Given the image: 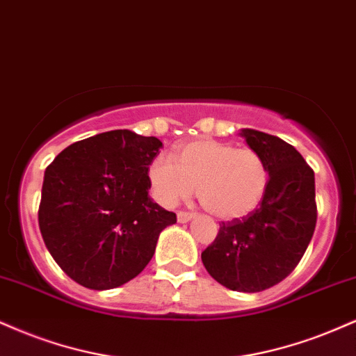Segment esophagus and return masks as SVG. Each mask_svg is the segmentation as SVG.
<instances>
[{"label":"esophagus","instance_id":"esophagus-1","mask_svg":"<svg viewBox=\"0 0 356 356\" xmlns=\"http://www.w3.org/2000/svg\"><path fill=\"white\" fill-rule=\"evenodd\" d=\"M192 217H194V213H192V212H186V211H179L177 212V220L182 222V224H184V222H189Z\"/></svg>","mask_w":356,"mask_h":356}]
</instances>
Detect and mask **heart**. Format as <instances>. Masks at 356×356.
Wrapping results in <instances>:
<instances>
[{
  "instance_id": "obj_1",
  "label": "heart",
  "mask_w": 356,
  "mask_h": 356,
  "mask_svg": "<svg viewBox=\"0 0 356 356\" xmlns=\"http://www.w3.org/2000/svg\"><path fill=\"white\" fill-rule=\"evenodd\" d=\"M149 181L162 204L174 205L199 189L205 211L220 220H238L264 200L268 169L254 149L195 139L179 147L177 162L162 156L154 159Z\"/></svg>"
}]
</instances>
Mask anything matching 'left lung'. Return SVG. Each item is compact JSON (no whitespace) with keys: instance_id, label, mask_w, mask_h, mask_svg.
Listing matches in <instances>:
<instances>
[{"instance_id":"left-lung-1","label":"left lung","mask_w":356,"mask_h":356,"mask_svg":"<svg viewBox=\"0 0 356 356\" xmlns=\"http://www.w3.org/2000/svg\"><path fill=\"white\" fill-rule=\"evenodd\" d=\"M268 169L267 194L250 216L222 222L202 252L207 272L235 292H262L293 272L316 225L315 174L280 137L242 129Z\"/></svg>"}]
</instances>
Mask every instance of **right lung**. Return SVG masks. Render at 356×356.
Returning a JSON list of instances; mask_svg holds the SVG:
<instances>
[{"instance_id":"add662e5","label":"right lung","mask_w":356,"mask_h":356,"mask_svg":"<svg viewBox=\"0 0 356 356\" xmlns=\"http://www.w3.org/2000/svg\"><path fill=\"white\" fill-rule=\"evenodd\" d=\"M157 137L127 129L71 144L46 167L38 211L56 264L92 290L121 286L151 262L157 238L177 222L149 197Z\"/></svg>"}]
</instances>
